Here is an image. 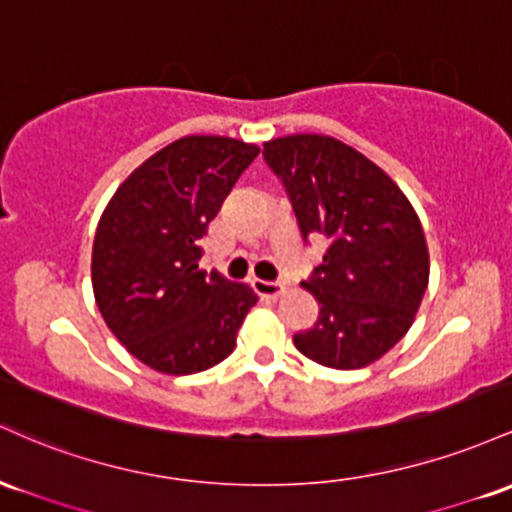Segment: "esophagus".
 I'll list each match as a JSON object with an SVG mask.
<instances>
[{
	"instance_id": "34e87169",
	"label": "esophagus",
	"mask_w": 512,
	"mask_h": 512,
	"mask_svg": "<svg viewBox=\"0 0 512 512\" xmlns=\"http://www.w3.org/2000/svg\"><path fill=\"white\" fill-rule=\"evenodd\" d=\"M251 287H254V290H256V295L271 297V300H275V297H280L285 292V285L283 283H275V280L254 278V280H251Z\"/></svg>"
}]
</instances>
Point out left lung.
<instances>
[{
    "mask_svg": "<svg viewBox=\"0 0 512 512\" xmlns=\"http://www.w3.org/2000/svg\"><path fill=\"white\" fill-rule=\"evenodd\" d=\"M263 157L283 179L302 237L329 241L302 287L319 302L295 348L333 370L380 360L411 329L428 287L421 220L375 162L331 135L268 140Z\"/></svg>",
    "mask_w": 512,
    "mask_h": 512,
    "instance_id": "8db88e82",
    "label": "left lung"
}]
</instances>
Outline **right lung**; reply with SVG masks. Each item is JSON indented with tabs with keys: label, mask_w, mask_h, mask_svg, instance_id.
<instances>
[{
	"label": "right lung",
	"mask_w": 512,
	"mask_h": 512,
	"mask_svg": "<svg viewBox=\"0 0 512 512\" xmlns=\"http://www.w3.org/2000/svg\"><path fill=\"white\" fill-rule=\"evenodd\" d=\"M258 152L234 137H181L137 166L103 210L91 251L96 307L152 370L193 375L237 346L258 297L249 285L200 271L198 244Z\"/></svg>",
	"instance_id": "add662e5"
}]
</instances>
